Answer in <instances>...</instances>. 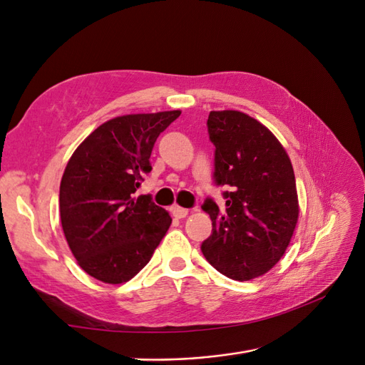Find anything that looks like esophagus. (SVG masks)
<instances>
[{
  "mask_svg": "<svg viewBox=\"0 0 365 365\" xmlns=\"http://www.w3.org/2000/svg\"><path fill=\"white\" fill-rule=\"evenodd\" d=\"M170 210H172V215H173L175 217H178V219L185 217L187 215H189V210L182 208V207H180V205H173Z\"/></svg>",
  "mask_w": 365,
  "mask_h": 365,
  "instance_id": "esophagus-1",
  "label": "esophagus"
}]
</instances>
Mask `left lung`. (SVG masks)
Instances as JSON below:
<instances>
[{
	"label": "left lung",
	"mask_w": 365,
	"mask_h": 365,
	"mask_svg": "<svg viewBox=\"0 0 365 365\" xmlns=\"http://www.w3.org/2000/svg\"><path fill=\"white\" fill-rule=\"evenodd\" d=\"M216 185H227L225 207L207 197L202 210L212 235L204 257L227 277L245 282L268 272L288 248L298 219L295 175L288 153L256 118L239 111H212Z\"/></svg>",
	"instance_id": "8db88e82"
}]
</instances>
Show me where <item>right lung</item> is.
Segmentation results:
<instances>
[{
  "label": "right lung",
  "mask_w": 365,
  "mask_h": 365,
  "mask_svg": "<svg viewBox=\"0 0 365 365\" xmlns=\"http://www.w3.org/2000/svg\"><path fill=\"white\" fill-rule=\"evenodd\" d=\"M181 111L129 114L98 126L65 168L59 212L65 239L91 277L118 284L149 263L172 217L134 193L152 170L150 153Z\"/></svg>",
  "instance_id": "right-lung-1"
}]
</instances>
